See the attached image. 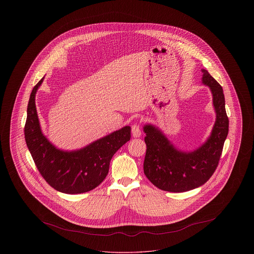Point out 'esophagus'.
<instances>
[{
    "mask_svg": "<svg viewBox=\"0 0 254 254\" xmlns=\"http://www.w3.org/2000/svg\"><path fill=\"white\" fill-rule=\"evenodd\" d=\"M131 132H132L134 138H138L141 136V129L139 124H134L131 127Z\"/></svg>",
    "mask_w": 254,
    "mask_h": 254,
    "instance_id": "obj_1",
    "label": "esophagus"
}]
</instances>
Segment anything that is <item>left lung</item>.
Masks as SVG:
<instances>
[{
	"instance_id": "8db88e82",
	"label": "left lung",
	"mask_w": 254,
	"mask_h": 254,
	"mask_svg": "<svg viewBox=\"0 0 254 254\" xmlns=\"http://www.w3.org/2000/svg\"><path fill=\"white\" fill-rule=\"evenodd\" d=\"M202 72V82L211 90L216 112L211 134L203 145L193 151H182L158 127L144 126L146 145L144 173L155 187L165 191L184 192L204 185L217 168L229 133L223 88L205 69Z\"/></svg>"
}]
</instances>
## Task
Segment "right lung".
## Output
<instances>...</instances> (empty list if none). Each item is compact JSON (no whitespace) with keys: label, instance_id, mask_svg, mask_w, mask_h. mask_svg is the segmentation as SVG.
<instances>
[{"label":"right lung","instance_id":"right-lung-1","mask_svg":"<svg viewBox=\"0 0 254 254\" xmlns=\"http://www.w3.org/2000/svg\"><path fill=\"white\" fill-rule=\"evenodd\" d=\"M44 78L33 87L27 105L24 138L28 150L41 175L56 190L67 194L92 190L107 177L115 152L130 140V127H124L78 150L57 148L42 132L37 114L35 95Z\"/></svg>","mask_w":254,"mask_h":254}]
</instances>
